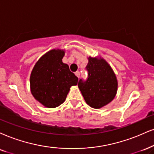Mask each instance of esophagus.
<instances>
[{
    "mask_svg": "<svg viewBox=\"0 0 154 154\" xmlns=\"http://www.w3.org/2000/svg\"><path fill=\"white\" fill-rule=\"evenodd\" d=\"M75 75L77 76V77H78V78H79V76H80V72H79V71L76 72H75Z\"/></svg>",
    "mask_w": 154,
    "mask_h": 154,
    "instance_id": "1",
    "label": "esophagus"
}]
</instances>
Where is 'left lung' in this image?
Listing matches in <instances>:
<instances>
[{
    "mask_svg": "<svg viewBox=\"0 0 154 154\" xmlns=\"http://www.w3.org/2000/svg\"><path fill=\"white\" fill-rule=\"evenodd\" d=\"M87 79H80L78 87L85 102L91 107L100 109L112 102L117 91V79L104 59L89 57Z\"/></svg>",
    "mask_w": 154,
    "mask_h": 154,
    "instance_id": "8db88e82",
    "label": "left lung"
}]
</instances>
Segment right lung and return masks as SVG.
I'll return each mask as SVG.
<instances>
[{"mask_svg": "<svg viewBox=\"0 0 154 154\" xmlns=\"http://www.w3.org/2000/svg\"><path fill=\"white\" fill-rule=\"evenodd\" d=\"M64 55L63 50H50L40 57L31 72V93L46 107L55 108L63 104L69 88L77 85L78 78L63 63Z\"/></svg>", "mask_w": 154, "mask_h": 154, "instance_id": "add662e5", "label": "right lung"}]
</instances>
